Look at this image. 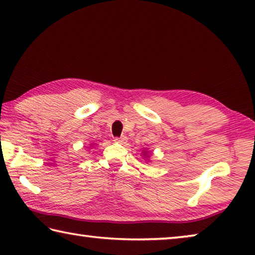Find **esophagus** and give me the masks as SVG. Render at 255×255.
Listing matches in <instances>:
<instances>
[{
  "label": "esophagus",
  "mask_w": 255,
  "mask_h": 255,
  "mask_svg": "<svg viewBox=\"0 0 255 255\" xmlns=\"http://www.w3.org/2000/svg\"><path fill=\"white\" fill-rule=\"evenodd\" d=\"M115 143H120V144H123V143H125V142H127V137L125 136H120V137H114V140H113Z\"/></svg>",
  "instance_id": "esophagus-1"
}]
</instances>
